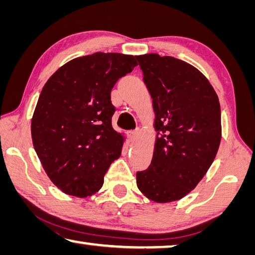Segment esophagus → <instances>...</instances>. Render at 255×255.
I'll return each instance as SVG.
<instances>
[{
  "label": "esophagus",
  "instance_id": "1",
  "mask_svg": "<svg viewBox=\"0 0 255 255\" xmlns=\"http://www.w3.org/2000/svg\"><path fill=\"white\" fill-rule=\"evenodd\" d=\"M138 134H139V130L138 129H136V130H130V131H128V138L131 140V142H134V140L136 139V137L138 136Z\"/></svg>",
  "mask_w": 255,
  "mask_h": 255
}]
</instances>
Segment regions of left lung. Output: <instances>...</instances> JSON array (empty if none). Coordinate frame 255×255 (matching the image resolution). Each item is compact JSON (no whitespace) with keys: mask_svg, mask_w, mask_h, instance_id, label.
Returning <instances> with one entry per match:
<instances>
[{"mask_svg":"<svg viewBox=\"0 0 255 255\" xmlns=\"http://www.w3.org/2000/svg\"><path fill=\"white\" fill-rule=\"evenodd\" d=\"M153 100L154 152L149 167L136 173L148 200L169 203L196 187L211 167L221 140L216 91L202 72L173 56H136Z\"/></svg>","mask_w":255,"mask_h":255,"instance_id":"left-lung-1","label":"left lung"}]
</instances>
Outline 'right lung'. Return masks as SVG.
I'll list each match as a JSON object with an SVG mask.
<instances>
[{
	"label": "right lung",
	"mask_w": 255,
	"mask_h": 255,
	"mask_svg": "<svg viewBox=\"0 0 255 255\" xmlns=\"http://www.w3.org/2000/svg\"><path fill=\"white\" fill-rule=\"evenodd\" d=\"M136 56H79L60 67L44 85L31 119V138L48 178L68 195L100 191L125 137L112 128L111 90L137 66Z\"/></svg>",
	"instance_id": "right-lung-1"
}]
</instances>
